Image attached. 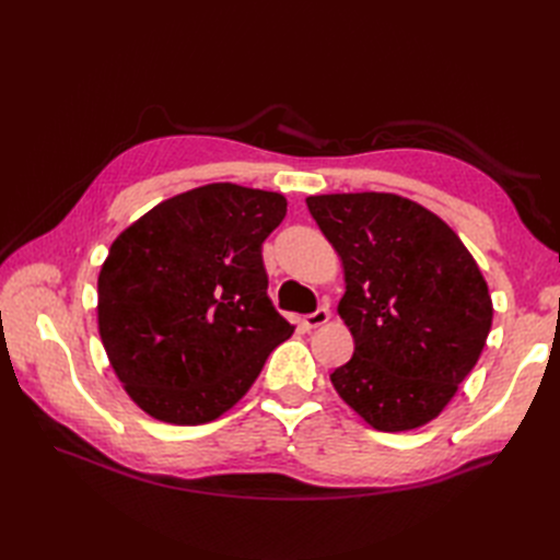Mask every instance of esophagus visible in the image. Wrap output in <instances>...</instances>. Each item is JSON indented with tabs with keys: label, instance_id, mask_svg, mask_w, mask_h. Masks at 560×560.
Masks as SVG:
<instances>
[{
	"label": "esophagus",
	"instance_id": "obj_1",
	"mask_svg": "<svg viewBox=\"0 0 560 560\" xmlns=\"http://www.w3.org/2000/svg\"><path fill=\"white\" fill-rule=\"evenodd\" d=\"M329 317H331L329 306H319L315 313L303 317V327H306V329H317V327H322V325H327Z\"/></svg>",
	"mask_w": 560,
	"mask_h": 560
}]
</instances>
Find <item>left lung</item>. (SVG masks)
Returning <instances> with one entry per match:
<instances>
[{"label":"left lung","instance_id":"obj_1","mask_svg":"<svg viewBox=\"0 0 560 560\" xmlns=\"http://www.w3.org/2000/svg\"><path fill=\"white\" fill-rule=\"evenodd\" d=\"M338 252L346 294L338 315L354 338L331 383L381 432L434 420L477 364L493 325L488 284L457 233L395 194L306 198Z\"/></svg>","mask_w":560,"mask_h":560}]
</instances>
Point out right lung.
I'll return each instance as SVG.
<instances>
[{
    "label": "right lung",
    "mask_w": 560,
    "mask_h": 560,
    "mask_svg": "<svg viewBox=\"0 0 560 560\" xmlns=\"http://www.w3.org/2000/svg\"><path fill=\"white\" fill-rule=\"evenodd\" d=\"M284 214L282 194L219 182L159 202L112 243L97 278L100 338L151 418H219L292 336L261 257Z\"/></svg>",
    "instance_id": "right-lung-1"
}]
</instances>
